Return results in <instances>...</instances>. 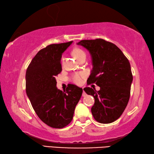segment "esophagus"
Masks as SVG:
<instances>
[{
    "label": "esophagus",
    "instance_id": "obj_1",
    "mask_svg": "<svg viewBox=\"0 0 154 154\" xmlns=\"http://www.w3.org/2000/svg\"><path fill=\"white\" fill-rule=\"evenodd\" d=\"M82 96L83 97H85V96H86V93L84 92V90H83V94H82Z\"/></svg>",
    "mask_w": 154,
    "mask_h": 154
}]
</instances>
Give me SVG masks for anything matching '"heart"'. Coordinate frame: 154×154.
<instances>
[{"mask_svg": "<svg viewBox=\"0 0 154 154\" xmlns=\"http://www.w3.org/2000/svg\"><path fill=\"white\" fill-rule=\"evenodd\" d=\"M72 54H73V56H75V58L77 60L79 59L80 57L85 56V51L82 50L81 49H75L72 51ZM85 77V74L84 72H75L73 75H72V76L70 78V79L72 82H73L74 83L77 85H79L82 83L83 79Z\"/></svg>", "mask_w": 154, "mask_h": 154, "instance_id": "heart-1", "label": "heart"}]
</instances>
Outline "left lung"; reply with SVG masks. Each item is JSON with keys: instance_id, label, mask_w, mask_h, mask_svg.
<instances>
[{"instance_id": "8db88e82", "label": "left lung", "mask_w": 154, "mask_h": 154, "mask_svg": "<svg viewBox=\"0 0 154 154\" xmlns=\"http://www.w3.org/2000/svg\"><path fill=\"white\" fill-rule=\"evenodd\" d=\"M77 45L87 49L92 56L93 68L88 84L96 83L100 88L83 89L94 98L92 116L99 123H112L122 116L128 103L133 79L130 62L120 49L102 38L82 40Z\"/></svg>"}]
</instances>
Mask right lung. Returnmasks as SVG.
Masks as SVG:
<instances>
[{
  "label": "right lung",
  "mask_w": 154,
  "mask_h": 154,
  "mask_svg": "<svg viewBox=\"0 0 154 154\" xmlns=\"http://www.w3.org/2000/svg\"><path fill=\"white\" fill-rule=\"evenodd\" d=\"M72 41L51 44L36 54L26 73V91L35 113L54 128L71 123L83 89L70 84L62 92L56 87V76L62 71V54Z\"/></svg>",
  "instance_id": "1"
}]
</instances>
